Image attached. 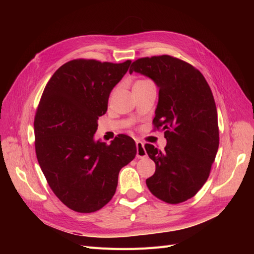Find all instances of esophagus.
<instances>
[{"label": "esophagus", "mask_w": 254, "mask_h": 254, "mask_svg": "<svg viewBox=\"0 0 254 254\" xmlns=\"http://www.w3.org/2000/svg\"><path fill=\"white\" fill-rule=\"evenodd\" d=\"M135 145H136V157L137 158H145L146 156H147V152H146V150L144 148L143 142L136 141Z\"/></svg>", "instance_id": "obj_1"}]
</instances>
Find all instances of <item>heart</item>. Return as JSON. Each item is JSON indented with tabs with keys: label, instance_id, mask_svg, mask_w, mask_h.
<instances>
[{
	"label": "heart",
	"instance_id": "heart-1",
	"mask_svg": "<svg viewBox=\"0 0 254 254\" xmlns=\"http://www.w3.org/2000/svg\"><path fill=\"white\" fill-rule=\"evenodd\" d=\"M139 81L141 82V81H148V80H139Z\"/></svg>",
	"mask_w": 254,
	"mask_h": 254
}]
</instances>
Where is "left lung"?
Listing matches in <instances>:
<instances>
[{
	"mask_svg": "<svg viewBox=\"0 0 254 254\" xmlns=\"http://www.w3.org/2000/svg\"><path fill=\"white\" fill-rule=\"evenodd\" d=\"M151 78L159 88L155 129L164 130L163 151L145 149L156 164L146 179L153 196L176 204L194 197L209 178L219 146L217 110L209 83L195 66L170 55L133 61L129 73Z\"/></svg>",
	"mask_w": 254,
	"mask_h": 254,
	"instance_id": "1",
	"label": "left lung"
}]
</instances>
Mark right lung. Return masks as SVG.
<instances>
[{
    "label": "right lung",
    "mask_w": 254,
    "mask_h": 254,
    "mask_svg": "<svg viewBox=\"0 0 254 254\" xmlns=\"http://www.w3.org/2000/svg\"><path fill=\"white\" fill-rule=\"evenodd\" d=\"M131 64L74 59L53 74L35 115V148L50 188L68 209L92 213L115 194L119 173L136 155L126 134L94 141L110 92Z\"/></svg>",
    "instance_id": "add662e5"
}]
</instances>
